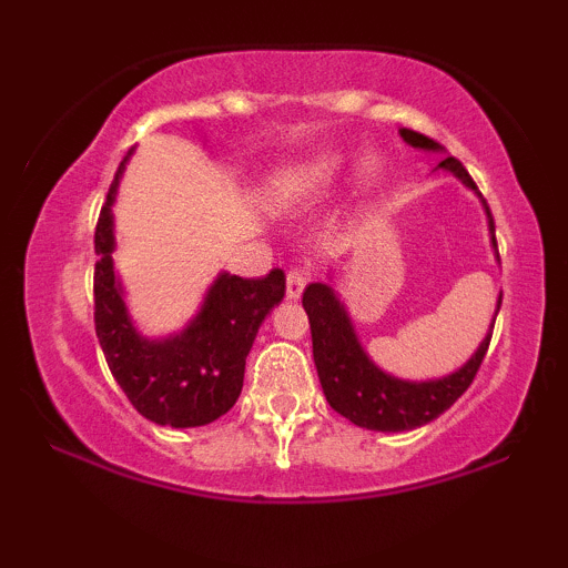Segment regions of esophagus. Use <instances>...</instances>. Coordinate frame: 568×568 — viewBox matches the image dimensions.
Segmentation results:
<instances>
[{"label": "esophagus", "instance_id": "34e87169", "mask_svg": "<svg viewBox=\"0 0 568 568\" xmlns=\"http://www.w3.org/2000/svg\"><path fill=\"white\" fill-rule=\"evenodd\" d=\"M306 272L302 270H291L288 277H285V296L291 298V302H298L302 298V293L306 288Z\"/></svg>", "mask_w": 568, "mask_h": 568}]
</instances>
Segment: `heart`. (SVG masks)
<instances>
[{
    "label": "heart",
    "instance_id": "heart-1",
    "mask_svg": "<svg viewBox=\"0 0 568 568\" xmlns=\"http://www.w3.org/2000/svg\"><path fill=\"white\" fill-rule=\"evenodd\" d=\"M347 168V152L342 149H325V152L312 154L310 160L296 162V165L283 168L270 179L264 189V202L272 211L288 213L298 207L312 205L336 184L338 175ZM382 175V160L376 154H366L357 162V179L361 184H374Z\"/></svg>",
    "mask_w": 568,
    "mask_h": 568
}]
</instances>
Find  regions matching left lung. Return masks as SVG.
Instances as JSON below:
<instances>
[{
  "instance_id": "left-lung-1",
  "label": "left lung",
  "mask_w": 568,
  "mask_h": 568,
  "mask_svg": "<svg viewBox=\"0 0 568 568\" xmlns=\"http://www.w3.org/2000/svg\"><path fill=\"white\" fill-rule=\"evenodd\" d=\"M400 139L408 146L422 149V152L443 154L440 143H435L427 135L416 133V130L400 128ZM435 171L452 173L456 181H462L470 192L480 197L478 186L465 171L459 160L443 158ZM484 211L488 219V234H491V247L497 253V240H494V219L488 211L486 200ZM499 258V256H497ZM334 272H328V283H312L304 291V310L310 317L312 328V355H315L317 376H321L325 400L331 408L347 416L352 425L376 429V433H406L416 429L427 422L438 419L443 410H448L456 403V397L470 387L475 374H478L480 363L491 342V328L497 321V312L501 304V293L497 298V310H494L491 323H488L486 336L480 338L478 349L473 352L470 361L452 374L438 376V379H400V376L387 374V371L376 366L371 361L366 347L357 338L355 323H352L347 304L342 302L336 291Z\"/></svg>"
}]
</instances>
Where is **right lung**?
Returning <instances> with one entry per match:
<instances>
[{
  "instance_id": "obj_1",
  "label": "right lung",
  "mask_w": 568,
  "mask_h": 568,
  "mask_svg": "<svg viewBox=\"0 0 568 568\" xmlns=\"http://www.w3.org/2000/svg\"><path fill=\"white\" fill-rule=\"evenodd\" d=\"M116 168L95 226V334L109 371L141 416L162 427H202L224 416L243 389L245 357L264 317L285 296L283 270L262 280L219 272L197 315L168 336H146L130 317L114 266V213L122 173Z\"/></svg>"
}]
</instances>
